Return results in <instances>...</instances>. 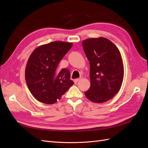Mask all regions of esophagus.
Segmentation results:
<instances>
[{
	"label": "esophagus",
	"mask_w": 148,
	"mask_h": 148,
	"mask_svg": "<svg viewBox=\"0 0 148 148\" xmlns=\"http://www.w3.org/2000/svg\"><path fill=\"white\" fill-rule=\"evenodd\" d=\"M81 79V78H78V79H74V83H77L78 82V81H79Z\"/></svg>",
	"instance_id": "obj_1"
}]
</instances>
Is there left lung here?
<instances>
[{"mask_svg": "<svg viewBox=\"0 0 148 148\" xmlns=\"http://www.w3.org/2000/svg\"><path fill=\"white\" fill-rule=\"evenodd\" d=\"M82 45L90 65V87L84 94L93 102H106L121 88L124 76L121 53L105 37L87 39Z\"/></svg>", "mask_w": 148, "mask_h": 148, "instance_id": "obj_1", "label": "left lung"}]
</instances>
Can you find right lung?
I'll use <instances>...</instances> for the list:
<instances>
[{
	"instance_id": "right-lung-1",
	"label": "right lung",
	"mask_w": 148,
	"mask_h": 148,
	"mask_svg": "<svg viewBox=\"0 0 148 148\" xmlns=\"http://www.w3.org/2000/svg\"><path fill=\"white\" fill-rule=\"evenodd\" d=\"M72 45V42L54 41L37 47L29 56L25 80L30 93L38 101L55 103L74 84L69 69L56 70Z\"/></svg>"
}]
</instances>
